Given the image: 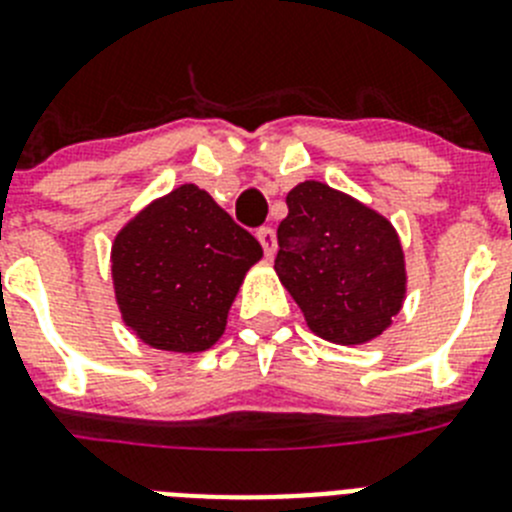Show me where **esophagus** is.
I'll use <instances>...</instances> for the list:
<instances>
[{
	"mask_svg": "<svg viewBox=\"0 0 512 512\" xmlns=\"http://www.w3.org/2000/svg\"><path fill=\"white\" fill-rule=\"evenodd\" d=\"M256 238H259V243L264 246L266 259H274V253H277V233L271 228H259Z\"/></svg>",
	"mask_w": 512,
	"mask_h": 512,
	"instance_id": "1",
	"label": "esophagus"
}]
</instances>
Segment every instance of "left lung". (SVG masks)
I'll return each mask as SVG.
<instances>
[{"label":"left lung","mask_w":512,"mask_h":512,"mask_svg":"<svg viewBox=\"0 0 512 512\" xmlns=\"http://www.w3.org/2000/svg\"><path fill=\"white\" fill-rule=\"evenodd\" d=\"M277 228L279 282L307 328L338 346H364L392 325L408 297L405 251L395 225L351 194L300 182Z\"/></svg>","instance_id":"left-lung-1"}]
</instances>
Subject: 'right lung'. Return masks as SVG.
<instances>
[{"label": "right lung", "instance_id": "right-lung-1", "mask_svg": "<svg viewBox=\"0 0 512 512\" xmlns=\"http://www.w3.org/2000/svg\"><path fill=\"white\" fill-rule=\"evenodd\" d=\"M264 251L197 184L148 202L110 251L122 323L146 346L202 354L228 325L230 305Z\"/></svg>", "mask_w": 512, "mask_h": 512}]
</instances>
